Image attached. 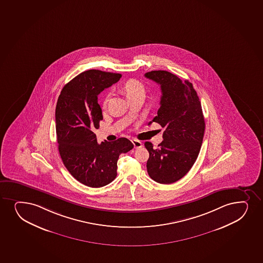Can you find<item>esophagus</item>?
<instances>
[{
  "instance_id": "esophagus-1",
  "label": "esophagus",
  "mask_w": 263,
  "mask_h": 263,
  "mask_svg": "<svg viewBox=\"0 0 263 263\" xmlns=\"http://www.w3.org/2000/svg\"><path fill=\"white\" fill-rule=\"evenodd\" d=\"M132 142H133V145H134L135 148L142 147V143H141V141L138 140V139H132Z\"/></svg>"
}]
</instances>
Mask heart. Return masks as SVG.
Returning <instances> with one entry per match:
<instances>
[{
  "instance_id": "heart-1",
  "label": "heart",
  "mask_w": 263,
  "mask_h": 263,
  "mask_svg": "<svg viewBox=\"0 0 263 263\" xmlns=\"http://www.w3.org/2000/svg\"><path fill=\"white\" fill-rule=\"evenodd\" d=\"M123 91L127 98L129 99L130 97H133L135 95L144 94V87H143L142 83L138 80L130 79L127 82H124V84L123 85ZM109 97H110V95L109 94L106 97L104 103H107V102L109 101Z\"/></svg>"
}]
</instances>
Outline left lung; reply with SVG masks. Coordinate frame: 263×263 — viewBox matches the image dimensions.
Returning <instances> with one entry per match:
<instances>
[{
  "instance_id": "left-lung-1",
  "label": "left lung",
  "mask_w": 263,
  "mask_h": 263,
  "mask_svg": "<svg viewBox=\"0 0 263 263\" xmlns=\"http://www.w3.org/2000/svg\"><path fill=\"white\" fill-rule=\"evenodd\" d=\"M145 76L160 85V106L152 122L165 129L163 141L158 148L145 142L149 152L146 168L154 181L170 184L191 170L199 154L205 129L202 106L189 81L182 82L163 70L151 71Z\"/></svg>"
}]
</instances>
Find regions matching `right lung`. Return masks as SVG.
I'll list each match as a JSON object with an SVG mask.
<instances>
[{
  "label": "right lung",
  "mask_w": 263,
  "mask_h": 263,
  "mask_svg": "<svg viewBox=\"0 0 263 263\" xmlns=\"http://www.w3.org/2000/svg\"><path fill=\"white\" fill-rule=\"evenodd\" d=\"M121 77L120 73L88 70L65 85L58 98L55 120L61 160L68 172L88 187L110 183L117 176L119 155L133 148L126 138L98 144L94 133L103 120L98 95Z\"/></svg>",
  "instance_id": "right-lung-1"
}]
</instances>
